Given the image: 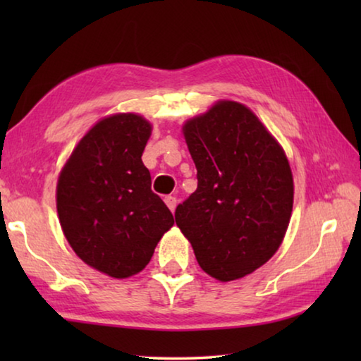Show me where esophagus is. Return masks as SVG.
Segmentation results:
<instances>
[{
	"mask_svg": "<svg viewBox=\"0 0 361 361\" xmlns=\"http://www.w3.org/2000/svg\"><path fill=\"white\" fill-rule=\"evenodd\" d=\"M164 202H166V205L169 207V209L170 210H175V207H176V199L173 197V195H167V197L166 199H164Z\"/></svg>",
	"mask_w": 361,
	"mask_h": 361,
	"instance_id": "obj_1",
	"label": "esophagus"
}]
</instances>
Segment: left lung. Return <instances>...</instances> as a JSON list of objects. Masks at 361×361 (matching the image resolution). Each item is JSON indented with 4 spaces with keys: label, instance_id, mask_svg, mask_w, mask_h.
Wrapping results in <instances>:
<instances>
[{
    "label": "left lung",
    "instance_id": "left-lung-1",
    "mask_svg": "<svg viewBox=\"0 0 361 361\" xmlns=\"http://www.w3.org/2000/svg\"><path fill=\"white\" fill-rule=\"evenodd\" d=\"M197 189L175 210L202 271L219 282L272 258L288 229L295 183L276 137L252 109L218 100L183 124Z\"/></svg>",
    "mask_w": 361,
    "mask_h": 361
}]
</instances>
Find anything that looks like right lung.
Returning a JSON list of instances; mask_svg holds the SVG:
<instances>
[{"label":"right lung","instance_id":"add662e5","mask_svg":"<svg viewBox=\"0 0 361 361\" xmlns=\"http://www.w3.org/2000/svg\"><path fill=\"white\" fill-rule=\"evenodd\" d=\"M151 132V122L137 113L102 118L79 140L57 180L59 221L70 247L113 279L142 272L173 226L142 161Z\"/></svg>","mask_w":361,"mask_h":361}]
</instances>
